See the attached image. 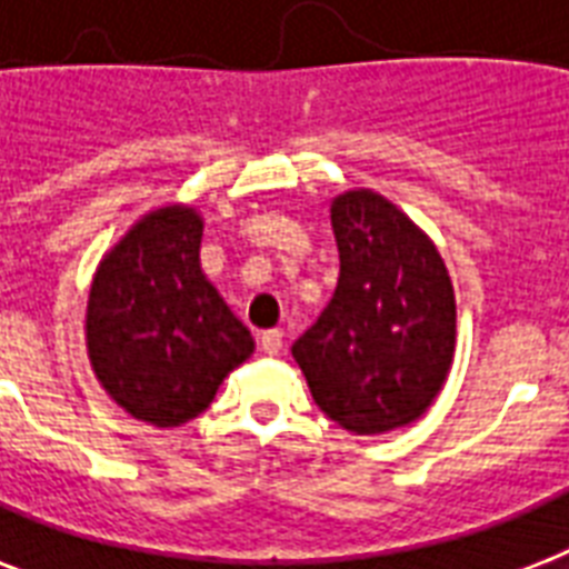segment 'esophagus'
<instances>
[{
	"mask_svg": "<svg viewBox=\"0 0 569 569\" xmlns=\"http://www.w3.org/2000/svg\"><path fill=\"white\" fill-rule=\"evenodd\" d=\"M259 348H262L268 357L280 355V351H283V330H266V333L259 337Z\"/></svg>",
	"mask_w": 569,
	"mask_h": 569,
	"instance_id": "34e87169",
	"label": "esophagus"
}]
</instances>
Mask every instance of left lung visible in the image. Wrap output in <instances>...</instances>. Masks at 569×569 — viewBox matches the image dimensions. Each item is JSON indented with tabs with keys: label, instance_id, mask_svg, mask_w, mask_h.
I'll list each match as a JSON object with an SVG mask.
<instances>
[{
	"label": "left lung",
	"instance_id": "obj_1",
	"mask_svg": "<svg viewBox=\"0 0 569 569\" xmlns=\"http://www.w3.org/2000/svg\"><path fill=\"white\" fill-rule=\"evenodd\" d=\"M337 292L292 346L316 405L351 433L416 422L455 363L458 303L433 239L392 200L348 189L330 200Z\"/></svg>",
	"mask_w": 569,
	"mask_h": 569
}]
</instances>
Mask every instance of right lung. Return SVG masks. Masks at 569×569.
Returning <instances> with one entry per match:
<instances>
[{
	"mask_svg": "<svg viewBox=\"0 0 569 569\" xmlns=\"http://www.w3.org/2000/svg\"><path fill=\"white\" fill-rule=\"evenodd\" d=\"M200 239L197 206L150 209L102 253L88 292L93 375L123 413L156 428L203 413L257 348L203 274Z\"/></svg>",
	"mask_w": 569,
	"mask_h": 569,
	"instance_id": "right-lung-1",
	"label": "right lung"
}]
</instances>
